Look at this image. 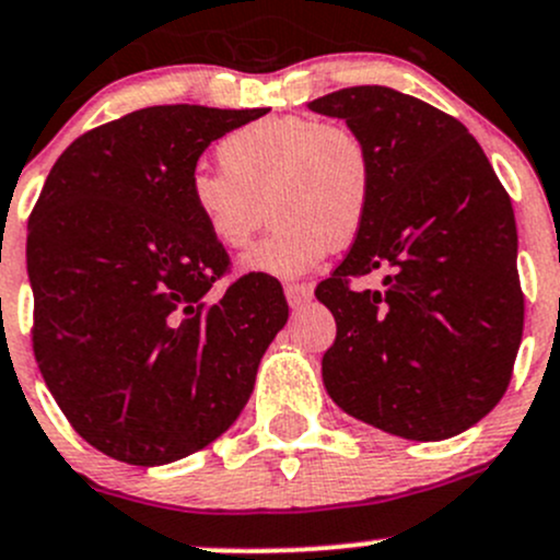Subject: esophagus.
<instances>
[{
  "label": "esophagus",
  "instance_id": "obj_1",
  "mask_svg": "<svg viewBox=\"0 0 560 560\" xmlns=\"http://www.w3.org/2000/svg\"><path fill=\"white\" fill-rule=\"evenodd\" d=\"M312 285L310 282H288L285 285V299L288 304L293 306V310H302V306H306L312 302Z\"/></svg>",
  "mask_w": 560,
  "mask_h": 560
}]
</instances>
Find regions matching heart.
I'll return each mask as SVG.
<instances>
[{
	"mask_svg": "<svg viewBox=\"0 0 560 560\" xmlns=\"http://www.w3.org/2000/svg\"><path fill=\"white\" fill-rule=\"evenodd\" d=\"M224 171H195L189 200L215 245L243 250L267 219L275 224L243 258L250 272L296 278L369 224L376 160L347 122L306 114L264 117L219 141Z\"/></svg>",
	"mask_w": 560,
	"mask_h": 560,
	"instance_id": "b5f03b06",
	"label": "heart"
}]
</instances>
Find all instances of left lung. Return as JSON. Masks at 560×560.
<instances>
[{
  "mask_svg": "<svg viewBox=\"0 0 560 560\" xmlns=\"http://www.w3.org/2000/svg\"><path fill=\"white\" fill-rule=\"evenodd\" d=\"M306 106L347 119L376 160L369 224L315 288L336 317L328 395L408 441L459 435L502 400L521 347L510 195L465 125L413 95L360 85ZM371 271L378 292L351 288Z\"/></svg>",
  "mask_w": 560,
  "mask_h": 560,
  "instance_id": "1",
  "label": "left lung"
}]
</instances>
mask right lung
<instances>
[{
  "label": "right lung",
  "instance_id": "obj_1",
  "mask_svg": "<svg viewBox=\"0 0 560 560\" xmlns=\"http://www.w3.org/2000/svg\"><path fill=\"white\" fill-rule=\"evenodd\" d=\"M269 109L149 106L88 130L28 215L34 358L93 448L154 467L206 448L254 393L285 326L282 285L232 272L189 200L210 141Z\"/></svg>",
  "mask_w": 560,
  "mask_h": 560
}]
</instances>
